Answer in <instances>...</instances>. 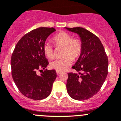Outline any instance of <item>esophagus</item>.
<instances>
[{
  "label": "esophagus",
  "mask_w": 121,
  "mask_h": 121,
  "mask_svg": "<svg viewBox=\"0 0 121 121\" xmlns=\"http://www.w3.org/2000/svg\"><path fill=\"white\" fill-rule=\"evenodd\" d=\"M56 73H57V74H58H58H60V73H61V72H59V71H57V72H56Z\"/></svg>",
  "instance_id": "34e87169"
}]
</instances>
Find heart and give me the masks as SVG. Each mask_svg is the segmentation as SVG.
Wrapping results in <instances>:
<instances>
[{"instance_id":"heart-1","label":"heart","mask_w":121,"mask_h":121,"mask_svg":"<svg viewBox=\"0 0 121 121\" xmlns=\"http://www.w3.org/2000/svg\"><path fill=\"white\" fill-rule=\"evenodd\" d=\"M53 42L56 47H64L63 51V58L52 61L49 66L52 69L62 72L71 66L73 59L76 60L80 57L82 51V43L79 38H73L69 33L61 31L55 35L52 38ZM45 56L48 58L54 56L53 47L49 43L45 42L43 47Z\"/></svg>"}]
</instances>
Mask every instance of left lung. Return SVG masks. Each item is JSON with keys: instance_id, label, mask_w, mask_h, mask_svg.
<instances>
[{"instance_id": "1", "label": "left lung", "mask_w": 121, "mask_h": 121, "mask_svg": "<svg viewBox=\"0 0 121 121\" xmlns=\"http://www.w3.org/2000/svg\"><path fill=\"white\" fill-rule=\"evenodd\" d=\"M65 29L76 33L82 43V51L72 67L78 73H69L67 91L76 100H85L96 94L108 73V58L99 38L82 27Z\"/></svg>"}]
</instances>
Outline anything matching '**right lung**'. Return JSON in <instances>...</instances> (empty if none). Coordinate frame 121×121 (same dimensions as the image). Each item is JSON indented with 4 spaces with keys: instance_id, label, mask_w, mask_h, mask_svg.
Here are the masks:
<instances>
[{
    "instance_id": "obj_1",
    "label": "right lung",
    "mask_w": 121,
    "mask_h": 121,
    "mask_svg": "<svg viewBox=\"0 0 121 121\" xmlns=\"http://www.w3.org/2000/svg\"><path fill=\"white\" fill-rule=\"evenodd\" d=\"M55 29L39 27L20 39L15 47L11 60L12 76L17 87L24 96L33 100L48 97L57 77L55 70L45 69L49 63L43 47L46 39ZM45 70L40 75L37 70Z\"/></svg>"
}]
</instances>
